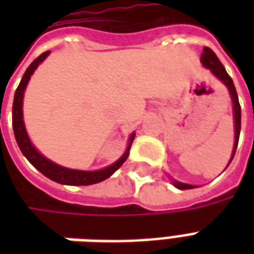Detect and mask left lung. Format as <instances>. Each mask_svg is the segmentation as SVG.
<instances>
[{
  "label": "left lung",
  "mask_w": 254,
  "mask_h": 254,
  "mask_svg": "<svg viewBox=\"0 0 254 254\" xmlns=\"http://www.w3.org/2000/svg\"><path fill=\"white\" fill-rule=\"evenodd\" d=\"M201 64L205 67H208L211 72L216 76V77L222 81V83L227 87L230 95H231V100H233V110H234V124H235V140H234V149H233V154H231V159H230L229 165L231 163V160L234 158L235 151H237V145H238V140H240V132H241V106L238 102V95L235 91L234 83L230 77L226 69L222 65V63L219 61V58L216 57V54L209 49V47H204L201 54ZM227 165V166H229ZM173 185L178 189H193L196 188L194 185H189V184H182V182L173 181Z\"/></svg>",
  "instance_id": "left-lung-1"
}]
</instances>
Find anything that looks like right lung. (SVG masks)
Returning a JSON list of instances; mask_svg holds the SVG:
<instances>
[{
  "instance_id": "right-lung-1",
  "label": "right lung",
  "mask_w": 254,
  "mask_h": 254,
  "mask_svg": "<svg viewBox=\"0 0 254 254\" xmlns=\"http://www.w3.org/2000/svg\"><path fill=\"white\" fill-rule=\"evenodd\" d=\"M49 54H50V52L42 53L39 57L34 60V63L27 67L24 76H23L19 87H17L16 92H14L13 107H12V124H13V132L16 141H17V145H19L20 151L23 152V155L28 159L31 165L41 171L43 176H46L47 178H50V180L58 182V184H63V185H92V184L105 181L106 178H109L111 174H114L121 167L122 163L127 159L129 149H130L133 138H134V133H132L130 137H129V144H127L125 154L122 155L116 163H113L111 166L105 167L102 170L96 171L73 170V169H67V167H63V166L54 163L52 160L45 158L41 152H38V149L32 145L30 137L27 134L24 121H23V96H24L25 87H27V84L30 81L32 73L35 72L36 67L39 66V64L42 61H45V58Z\"/></svg>"
}]
</instances>
